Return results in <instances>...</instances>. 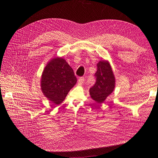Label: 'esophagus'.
<instances>
[{
  "label": "esophagus",
  "mask_w": 158,
  "mask_h": 158,
  "mask_svg": "<svg viewBox=\"0 0 158 158\" xmlns=\"http://www.w3.org/2000/svg\"><path fill=\"white\" fill-rule=\"evenodd\" d=\"M85 81V79L84 77H80L79 79H78V84H82Z\"/></svg>",
  "instance_id": "1"
}]
</instances>
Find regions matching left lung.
Returning <instances> with one entry per match:
<instances>
[{
  "label": "left lung",
  "mask_w": 158,
  "mask_h": 158,
  "mask_svg": "<svg viewBox=\"0 0 158 158\" xmlns=\"http://www.w3.org/2000/svg\"><path fill=\"white\" fill-rule=\"evenodd\" d=\"M94 74L96 82L89 89L91 97L98 103H102L115 89V79L110 63L100 61Z\"/></svg>",
  "instance_id": "1"
}]
</instances>
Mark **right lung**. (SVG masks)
Segmentation results:
<instances>
[{
    "mask_svg": "<svg viewBox=\"0 0 158 158\" xmlns=\"http://www.w3.org/2000/svg\"><path fill=\"white\" fill-rule=\"evenodd\" d=\"M77 81V78L68 63L61 58H55L44 69L41 80V90L49 100L59 104Z\"/></svg>",
    "mask_w": 158,
    "mask_h": 158,
    "instance_id": "add662e5",
    "label": "right lung"
}]
</instances>
